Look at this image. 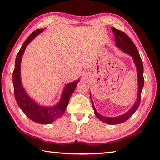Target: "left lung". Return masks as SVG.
I'll return each instance as SVG.
<instances>
[{"instance_id": "8db88e82", "label": "left lung", "mask_w": 160, "mask_h": 160, "mask_svg": "<svg viewBox=\"0 0 160 160\" xmlns=\"http://www.w3.org/2000/svg\"><path fill=\"white\" fill-rule=\"evenodd\" d=\"M111 30L113 32L114 35V40L116 42L115 45L118 48L120 49V50L124 52L128 55L131 56L132 57L133 62L136 67V71H137V76H138V92H137V98H136L135 102L132 106L128 110L127 112H125L124 114L120 115L116 117H107L104 116L98 112L94 106L93 101L91 98V93H90V97L92 103V106L94 111V113L98 118L101 120L102 122L105 123L110 124V125H117L120 123H122L126 121V120L131 117L133 113L137 111L138 107L140 106V98H141V92H142V88L144 86V78H143V64L140 56L139 52L138 51V49L136 48L134 43L130 40V38L128 37L125 32H122L119 30L111 27Z\"/></svg>"}]
</instances>
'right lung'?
Returning <instances> with one entry per match:
<instances>
[{
    "label": "right lung",
    "instance_id": "add662e5",
    "mask_svg": "<svg viewBox=\"0 0 160 160\" xmlns=\"http://www.w3.org/2000/svg\"><path fill=\"white\" fill-rule=\"evenodd\" d=\"M45 29H38L31 34L23 43L15 59V69L12 74V83L14 86V93L15 100L20 108L32 121L40 124H50L61 118L64 113L70 96L74 92L79 79L67 83L63 88L61 98L58 103L53 106H44L28 95L21 81V61L25 50L29 44L37 36L42 32Z\"/></svg>",
    "mask_w": 160,
    "mask_h": 160
}]
</instances>
